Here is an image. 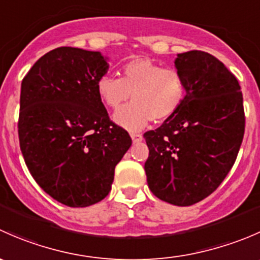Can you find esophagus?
<instances>
[{
	"label": "esophagus",
	"mask_w": 260,
	"mask_h": 260,
	"mask_svg": "<svg viewBox=\"0 0 260 260\" xmlns=\"http://www.w3.org/2000/svg\"><path fill=\"white\" fill-rule=\"evenodd\" d=\"M131 138H132L133 143H137V142H141V141H142L143 136L140 135V133H132V135H131Z\"/></svg>",
	"instance_id": "34e87169"
}]
</instances>
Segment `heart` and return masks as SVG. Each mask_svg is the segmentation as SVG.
Instances as JSON below:
<instances>
[{"label":"heart","mask_w":260,"mask_h":260,"mask_svg":"<svg viewBox=\"0 0 260 260\" xmlns=\"http://www.w3.org/2000/svg\"><path fill=\"white\" fill-rule=\"evenodd\" d=\"M95 89L99 99L113 109L131 95L132 103L113 114L115 124L129 132L143 129L151 120L164 122L171 118L182 107L187 94L182 73L162 68L148 57H137L123 65L120 79L111 74L101 75Z\"/></svg>","instance_id":"obj_1"}]
</instances>
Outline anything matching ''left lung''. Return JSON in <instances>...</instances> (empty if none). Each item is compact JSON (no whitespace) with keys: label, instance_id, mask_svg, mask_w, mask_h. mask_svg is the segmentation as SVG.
<instances>
[{"label":"left lung","instance_id":"left-lung-1","mask_svg":"<svg viewBox=\"0 0 260 260\" xmlns=\"http://www.w3.org/2000/svg\"><path fill=\"white\" fill-rule=\"evenodd\" d=\"M187 94L176 114L143 135L149 190L162 201L190 206L214 192L232 170L244 137L243 94L237 78L204 51L177 54Z\"/></svg>","mask_w":260,"mask_h":260}]
</instances>
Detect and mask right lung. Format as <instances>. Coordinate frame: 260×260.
I'll return each mask as SVG.
<instances>
[{"mask_svg":"<svg viewBox=\"0 0 260 260\" xmlns=\"http://www.w3.org/2000/svg\"><path fill=\"white\" fill-rule=\"evenodd\" d=\"M109 69L99 51L62 46L21 84L18 140L38 185L54 200L85 208L103 200L132 140L109 119L95 84Z\"/></svg>","mask_w":260,"mask_h":260,"instance_id":"add662e5","label":"right lung"}]
</instances>
